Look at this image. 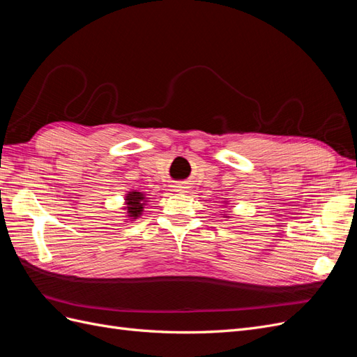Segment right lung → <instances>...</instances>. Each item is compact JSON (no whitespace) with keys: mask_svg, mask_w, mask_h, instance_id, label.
I'll return each mask as SVG.
<instances>
[{"mask_svg":"<svg viewBox=\"0 0 357 357\" xmlns=\"http://www.w3.org/2000/svg\"><path fill=\"white\" fill-rule=\"evenodd\" d=\"M126 211L129 219H137L139 218V214L143 213V208L146 205V197L142 192H129L126 195Z\"/></svg>","mask_w":357,"mask_h":357,"instance_id":"1","label":"right lung"}]
</instances>
